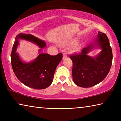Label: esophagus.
Wrapping results in <instances>:
<instances>
[{
  "mask_svg": "<svg viewBox=\"0 0 121 121\" xmlns=\"http://www.w3.org/2000/svg\"><path fill=\"white\" fill-rule=\"evenodd\" d=\"M67 57V53H64L63 54V59H65V58H66Z\"/></svg>",
  "mask_w": 121,
  "mask_h": 121,
  "instance_id": "obj_1",
  "label": "esophagus"
}]
</instances>
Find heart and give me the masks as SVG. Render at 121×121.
<instances>
[{
    "mask_svg": "<svg viewBox=\"0 0 121 121\" xmlns=\"http://www.w3.org/2000/svg\"><path fill=\"white\" fill-rule=\"evenodd\" d=\"M78 50H79V48H75L74 49V51H78Z\"/></svg>",
    "mask_w": 121,
    "mask_h": 121,
    "instance_id": "b5f03b06",
    "label": "heart"
}]
</instances>
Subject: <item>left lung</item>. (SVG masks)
Here are the masks:
<instances>
[{"mask_svg":"<svg viewBox=\"0 0 121 121\" xmlns=\"http://www.w3.org/2000/svg\"><path fill=\"white\" fill-rule=\"evenodd\" d=\"M96 42L102 49L96 57L87 55L93 46L92 44L83 48L81 52L69 56L73 61V81L82 87H90L99 84L107 76L111 68L112 53L107 36L99 31Z\"/></svg>","mask_w":121,"mask_h":121,"instance_id":"8db88e82","label":"left lung"}]
</instances>
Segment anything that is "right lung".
I'll use <instances>...</instances> for the list:
<instances>
[{
	"mask_svg": "<svg viewBox=\"0 0 121 121\" xmlns=\"http://www.w3.org/2000/svg\"><path fill=\"white\" fill-rule=\"evenodd\" d=\"M19 39L33 42L40 48L46 46L45 42L32 35L18 34L12 48L11 59L13 70L21 83L35 89H46L52 83L56 67L62 59V54L51 56L47 53H40L34 61L30 63H23L16 52ZM41 51L42 49L39 52Z\"/></svg>",
	"mask_w": 121,
	"mask_h": 121,
	"instance_id": "1",
	"label": "right lung"
}]
</instances>
